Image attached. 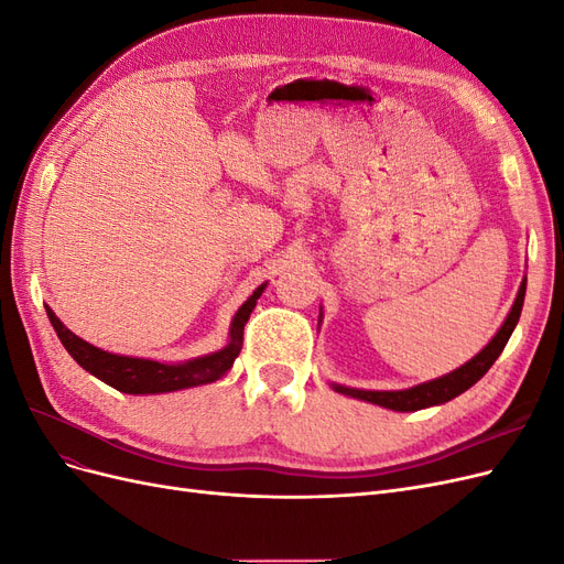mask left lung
I'll return each instance as SVG.
<instances>
[{"label":"left lung","mask_w":564,"mask_h":564,"mask_svg":"<svg viewBox=\"0 0 564 564\" xmlns=\"http://www.w3.org/2000/svg\"><path fill=\"white\" fill-rule=\"evenodd\" d=\"M524 292H527V280H522L513 308H510L503 327L497 332V336H494L489 344L473 357L470 362L454 369L452 373H447V377H440L435 381L421 383V386L409 388V390H357V388H344V386H334V390L344 392V395L357 398V400L386 406V409H395V412H416V409H425V406L454 400L456 395H460V392L480 381L489 371V367L497 362V357L506 348L508 338H510V334H513L516 324L520 319Z\"/></svg>","instance_id":"obj_1"}]
</instances>
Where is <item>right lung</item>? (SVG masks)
Returning a JSON list of instances; mask_svg holds the SVG:
<instances>
[{"label": "right lung", "mask_w": 564, "mask_h": 564, "mask_svg": "<svg viewBox=\"0 0 564 564\" xmlns=\"http://www.w3.org/2000/svg\"><path fill=\"white\" fill-rule=\"evenodd\" d=\"M265 284H261L256 292L245 301L240 311L235 313V319L230 324V344L212 355L197 357V360L183 362V365H162L152 360H139V357H122L100 350L87 340L75 336L70 329L63 327V322L54 315V311L46 305V315L51 319V327L56 329L61 344L65 350L75 357V362L94 373L96 379L117 388L119 392H129V395H148V392H172L191 386L212 383L224 377V373L232 367L235 357L240 355L242 348V334L245 324L253 311L256 301L263 294Z\"/></svg>", "instance_id": "1"}]
</instances>
